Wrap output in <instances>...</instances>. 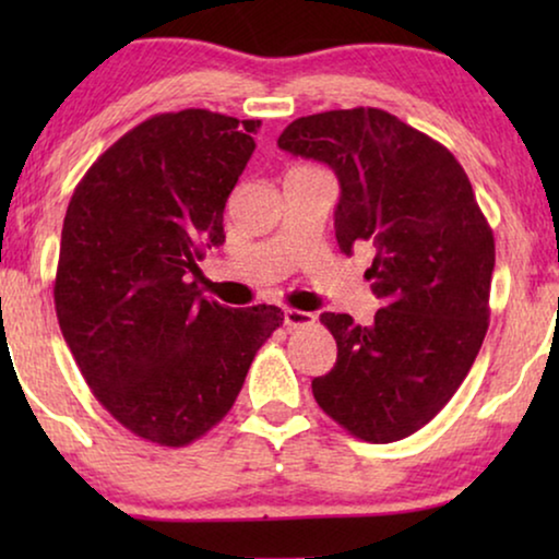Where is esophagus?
I'll use <instances>...</instances> for the list:
<instances>
[{"instance_id": "esophagus-1", "label": "esophagus", "mask_w": 559, "mask_h": 559, "mask_svg": "<svg viewBox=\"0 0 559 559\" xmlns=\"http://www.w3.org/2000/svg\"><path fill=\"white\" fill-rule=\"evenodd\" d=\"M316 323V316L312 312L297 310V308H287L285 310V325L287 328H302V325H312Z\"/></svg>"}]
</instances>
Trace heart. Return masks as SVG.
Segmentation results:
<instances>
[{
  "label": "heart",
  "instance_id": "b5f03b06",
  "mask_svg": "<svg viewBox=\"0 0 559 559\" xmlns=\"http://www.w3.org/2000/svg\"><path fill=\"white\" fill-rule=\"evenodd\" d=\"M308 170H312V167H305V165H295V167H293V170H289V173H308Z\"/></svg>",
  "mask_w": 559,
  "mask_h": 559
}]
</instances>
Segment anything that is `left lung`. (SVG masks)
<instances>
[{"mask_svg": "<svg viewBox=\"0 0 559 559\" xmlns=\"http://www.w3.org/2000/svg\"><path fill=\"white\" fill-rule=\"evenodd\" d=\"M277 144L335 173V239L343 254L373 249L366 280L384 302L371 325L320 316L338 358L312 396L366 442L407 438L450 402L486 338L491 226L453 152L389 111L300 117Z\"/></svg>", "mask_w": 559, "mask_h": 559, "instance_id": "1", "label": "left lung"}]
</instances>
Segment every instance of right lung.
Returning a JSON list of instances; mask_svg holds the SVG:
<instances>
[{
  "mask_svg": "<svg viewBox=\"0 0 559 559\" xmlns=\"http://www.w3.org/2000/svg\"><path fill=\"white\" fill-rule=\"evenodd\" d=\"M259 121L155 114L111 144L68 203L56 272L60 331L106 412L182 448L226 417L285 312L224 308L190 274L221 247L228 195Z\"/></svg>",
  "mask_w": 559,
  "mask_h": 559,
  "instance_id": "right-lung-1",
  "label": "right lung"
}]
</instances>
